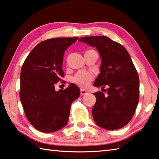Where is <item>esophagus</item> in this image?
Returning a JSON list of instances; mask_svg holds the SVG:
<instances>
[{"mask_svg": "<svg viewBox=\"0 0 159 159\" xmlns=\"http://www.w3.org/2000/svg\"><path fill=\"white\" fill-rule=\"evenodd\" d=\"M87 93H87L86 90H85L84 89H80V95H86Z\"/></svg>", "mask_w": 159, "mask_h": 159, "instance_id": "obj_1", "label": "esophagus"}]
</instances>
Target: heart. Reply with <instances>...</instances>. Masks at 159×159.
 <instances>
[{
    "instance_id": "heart-1",
    "label": "heart",
    "mask_w": 159,
    "mask_h": 159,
    "mask_svg": "<svg viewBox=\"0 0 159 159\" xmlns=\"http://www.w3.org/2000/svg\"><path fill=\"white\" fill-rule=\"evenodd\" d=\"M94 79V75L86 71H79L73 77L72 80L82 88H87Z\"/></svg>"
}]
</instances>
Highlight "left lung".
<instances>
[{"instance_id": "obj_1", "label": "left lung", "mask_w": 159, "mask_h": 159, "mask_svg": "<svg viewBox=\"0 0 159 159\" xmlns=\"http://www.w3.org/2000/svg\"><path fill=\"white\" fill-rule=\"evenodd\" d=\"M79 41L96 47L101 57L100 73L94 85L108 86L105 89L107 94L94 93L93 119L103 129H120L132 120L139 100V79L130 55L122 44L105 36L80 37Z\"/></svg>"}]
</instances>
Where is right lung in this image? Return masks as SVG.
<instances>
[{"label": "right lung", "mask_w": 159, "mask_h": 159, "mask_svg": "<svg viewBox=\"0 0 159 159\" xmlns=\"http://www.w3.org/2000/svg\"><path fill=\"white\" fill-rule=\"evenodd\" d=\"M78 39L59 37L42 41L22 64L20 98L27 119L40 132H54L66 126L71 103L80 94L79 88L74 84L59 91L54 86L64 77L62 63L65 50Z\"/></svg>", "instance_id": "1"}]
</instances>
